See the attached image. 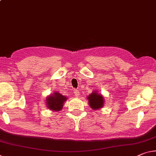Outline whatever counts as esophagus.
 I'll return each instance as SVG.
<instances>
[{"instance_id":"34e87169","label":"esophagus","mask_w":156,"mask_h":156,"mask_svg":"<svg viewBox=\"0 0 156 156\" xmlns=\"http://www.w3.org/2000/svg\"><path fill=\"white\" fill-rule=\"evenodd\" d=\"M74 94H75V96H78L79 94H80V93H79V91L78 90L74 91Z\"/></svg>"}]
</instances>
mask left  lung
Wrapping results in <instances>:
<instances>
[{
	"label": "left lung",
	"mask_w": 156,
	"mask_h": 156,
	"mask_svg": "<svg viewBox=\"0 0 156 156\" xmlns=\"http://www.w3.org/2000/svg\"><path fill=\"white\" fill-rule=\"evenodd\" d=\"M87 99L89 100V105L93 110L99 109L103 107L104 105V98L96 91H94L90 95H89Z\"/></svg>",
	"instance_id": "left-lung-1"
}]
</instances>
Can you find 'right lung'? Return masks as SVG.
Segmentation results:
<instances>
[{
	"instance_id": "1",
	"label": "right lung",
	"mask_w": 156,
	"mask_h": 156,
	"mask_svg": "<svg viewBox=\"0 0 156 156\" xmlns=\"http://www.w3.org/2000/svg\"><path fill=\"white\" fill-rule=\"evenodd\" d=\"M67 99V97L62 95L58 92H53L46 98V105L49 109L53 111H60L62 109L64 103Z\"/></svg>"
}]
</instances>
